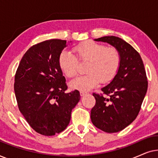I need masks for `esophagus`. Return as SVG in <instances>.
Returning a JSON list of instances; mask_svg holds the SVG:
<instances>
[{
  "mask_svg": "<svg viewBox=\"0 0 158 158\" xmlns=\"http://www.w3.org/2000/svg\"><path fill=\"white\" fill-rule=\"evenodd\" d=\"M80 94H81V96H85V94H87V92H85V91H81L80 92Z\"/></svg>",
  "mask_w": 158,
  "mask_h": 158,
  "instance_id": "1",
  "label": "esophagus"
}]
</instances>
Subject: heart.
<instances>
[{
  "instance_id": "obj_1",
  "label": "heart",
  "mask_w": 158,
  "mask_h": 158,
  "mask_svg": "<svg viewBox=\"0 0 158 158\" xmlns=\"http://www.w3.org/2000/svg\"><path fill=\"white\" fill-rule=\"evenodd\" d=\"M75 57L70 52L63 50L58 57V64L62 72L68 77H73L77 73L78 61L88 62L83 76L77 77L70 82L73 89L87 91L100 83L111 82L117 74L121 64V56L116 48H107L104 44L85 41L75 46Z\"/></svg>"
}]
</instances>
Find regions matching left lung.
Returning <instances> with one entry per match:
<instances>
[{
  "label": "left lung",
  "mask_w": 158,
  "mask_h": 158,
  "mask_svg": "<svg viewBox=\"0 0 158 158\" xmlns=\"http://www.w3.org/2000/svg\"><path fill=\"white\" fill-rule=\"evenodd\" d=\"M94 40L115 47L120 54L121 64L115 77L101 88L103 94H93L96 104L90 111V118L101 130L118 132L129 126L139 114L148 90L146 72L141 56L122 39L107 36Z\"/></svg>",
  "instance_id": "8db88e82"
}]
</instances>
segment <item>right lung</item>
Instances as JSON below:
<instances>
[{"label":"right lung","instance_id":"add662e5","mask_svg":"<svg viewBox=\"0 0 158 158\" xmlns=\"http://www.w3.org/2000/svg\"><path fill=\"white\" fill-rule=\"evenodd\" d=\"M67 41L50 40L26 52L15 75L14 91L19 111L32 129L52 136L66 129L71 111L81 99L77 90L65 93V77L58 57Z\"/></svg>","mask_w":158,"mask_h":158}]
</instances>
